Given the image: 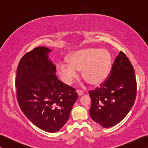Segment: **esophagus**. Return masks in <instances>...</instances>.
Listing matches in <instances>:
<instances>
[{
  "label": "esophagus",
  "mask_w": 148,
  "mask_h": 148,
  "mask_svg": "<svg viewBox=\"0 0 148 148\" xmlns=\"http://www.w3.org/2000/svg\"><path fill=\"white\" fill-rule=\"evenodd\" d=\"M76 92H77V95H79V96L82 95L83 94V91H81V90H76Z\"/></svg>",
  "instance_id": "34e87169"
}]
</instances>
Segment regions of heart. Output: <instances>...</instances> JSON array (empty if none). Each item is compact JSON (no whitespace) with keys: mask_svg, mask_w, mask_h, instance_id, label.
I'll return each mask as SVG.
<instances>
[{"mask_svg":"<svg viewBox=\"0 0 148 148\" xmlns=\"http://www.w3.org/2000/svg\"><path fill=\"white\" fill-rule=\"evenodd\" d=\"M111 56L105 49L86 48L74 52L69 62H60L57 64L58 74L63 81L69 84L77 77L78 71L92 84H99L104 81L111 71Z\"/></svg>","mask_w":148,"mask_h":148,"instance_id":"1","label":"heart"}]
</instances>
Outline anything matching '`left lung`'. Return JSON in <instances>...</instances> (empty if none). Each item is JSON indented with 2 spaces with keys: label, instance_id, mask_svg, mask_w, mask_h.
I'll use <instances>...</instances> for the list:
<instances>
[{
  "label": "left lung",
  "instance_id": "obj_1",
  "mask_svg": "<svg viewBox=\"0 0 148 148\" xmlns=\"http://www.w3.org/2000/svg\"><path fill=\"white\" fill-rule=\"evenodd\" d=\"M134 69L124 53L114 59L111 73L100 88L89 92L92 99L90 115L103 128L122 121L136 98L137 83Z\"/></svg>",
  "mask_w": 148,
  "mask_h": 148
}]
</instances>
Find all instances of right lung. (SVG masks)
Here are the masks:
<instances>
[{
	"mask_svg": "<svg viewBox=\"0 0 148 148\" xmlns=\"http://www.w3.org/2000/svg\"><path fill=\"white\" fill-rule=\"evenodd\" d=\"M51 51L42 46L26 53L19 62L15 85L23 114L41 130L56 132L67 121L78 96L76 89L56 76Z\"/></svg>",
	"mask_w": 148,
	"mask_h": 148,
	"instance_id": "obj_1",
	"label": "right lung"
}]
</instances>
